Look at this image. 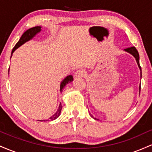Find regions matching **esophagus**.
Wrapping results in <instances>:
<instances>
[{
  "instance_id": "obj_1",
  "label": "esophagus",
  "mask_w": 152,
  "mask_h": 152,
  "mask_svg": "<svg viewBox=\"0 0 152 152\" xmlns=\"http://www.w3.org/2000/svg\"><path fill=\"white\" fill-rule=\"evenodd\" d=\"M85 75V71L83 70H78L75 72L74 74V77L75 78H78V77H82Z\"/></svg>"
}]
</instances>
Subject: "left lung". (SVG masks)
<instances>
[{"instance_id":"1","label":"left lung","mask_w":152,"mask_h":152,"mask_svg":"<svg viewBox=\"0 0 152 152\" xmlns=\"http://www.w3.org/2000/svg\"><path fill=\"white\" fill-rule=\"evenodd\" d=\"M124 50H126V51L128 52V53L132 54V55H133L135 57L136 60H137V62L138 64V66H139L140 70L142 71V68H141L140 64H139V53H138V50H137V48H136L134 46H132V47H130V48H127ZM141 73H142V72H141ZM141 77H142V76H141ZM141 91V86H139V91ZM91 117H93V116H91ZM95 118V119H96V118Z\"/></svg>"}]
</instances>
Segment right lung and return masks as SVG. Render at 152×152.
<instances>
[{"label": "right lung", "instance_id": "right-lung-1", "mask_svg": "<svg viewBox=\"0 0 152 152\" xmlns=\"http://www.w3.org/2000/svg\"><path fill=\"white\" fill-rule=\"evenodd\" d=\"M41 28V26H35V27L31 28L26 31V32H24L23 34L22 35L21 37H20V40L18 41V42L15 44L14 48H13V50H12V53H13V52L15 51V50L17 49L19 46H21V45L23 44L24 43H26V41H29V40L31 39V38L34 37V36L36 34H37V33L40 32ZM73 80H74V78H73V76H71V75H69V76H68L67 77L65 78V79H64V81L61 82V91H62V89L64 88V87L66 86V84H67V83H69V82H71ZM61 109H62V105H61V104H60L58 111H57L56 113L54 115H53L51 117L49 118V120H54V119H56V118H58L59 116V115H60V114H61ZM44 121L45 120H43V121ZM47 121H48V120H47Z\"/></svg>", "mask_w": 152, "mask_h": 152}]
</instances>
